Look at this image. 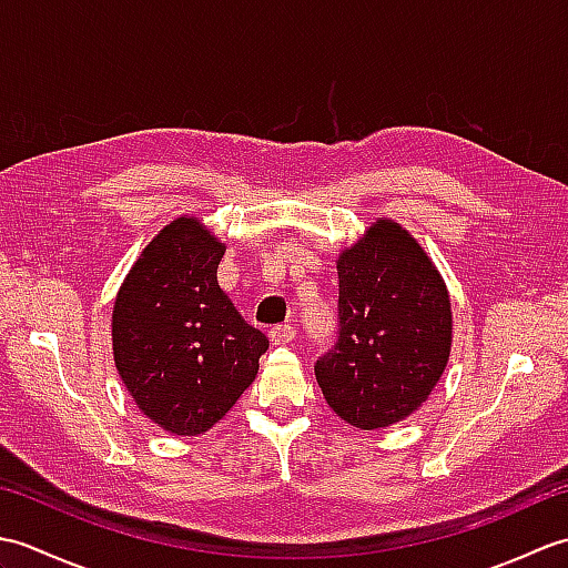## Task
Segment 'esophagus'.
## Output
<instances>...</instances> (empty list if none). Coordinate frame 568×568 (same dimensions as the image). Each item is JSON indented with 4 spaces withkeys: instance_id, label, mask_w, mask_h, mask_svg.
<instances>
[{
    "instance_id": "obj_1",
    "label": "esophagus",
    "mask_w": 568,
    "mask_h": 568,
    "mask_svg": "<svg viewBox=\"0 0 568 568\" xmlns=\"http://www.w3.org/2000/svg\"><path fill=\"white\" fill-rule=\"evenodd\" d=\"M273 344H291L295 339V327L293 324H275L268 332Z\"/></svg>"
}]
</instances>
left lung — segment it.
<instances>
[{"mask_svg":"<svg viewBox=\"0 0 568 568\" xmlns=\"http://www.w3.org/2000/svg\"><path fill=\"white\" fill-rule=\"evenodd\" d=\"M339 332L315 364L324 400L348 425L381 429L427 400L452 348V303L427 253L378 220L339 261Z\"/></svg>","mask_w":568,"mask_h":568,"instance_id":"1","label":"left lung"}]
</instances>
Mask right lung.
I'll use <instances>...</instances> for the list:
<instances>
[{"mask_svg": "<svg viewBox=\"0 0 568 568\" xmlns=\"http://www.w3.org/2000/svg\"><path fill=\"white\" fill-rule=\"evenodd\" d=\"M222 256L200 220L180 216L143 248L114 303L119 376L143 415L185 437L234 407L268 348L216 283Z\"/></svg>", "mask_w": 568, "mask_h": 568, "instance_id": "right-lung-1", "label": "right lung"}]
</instances>
